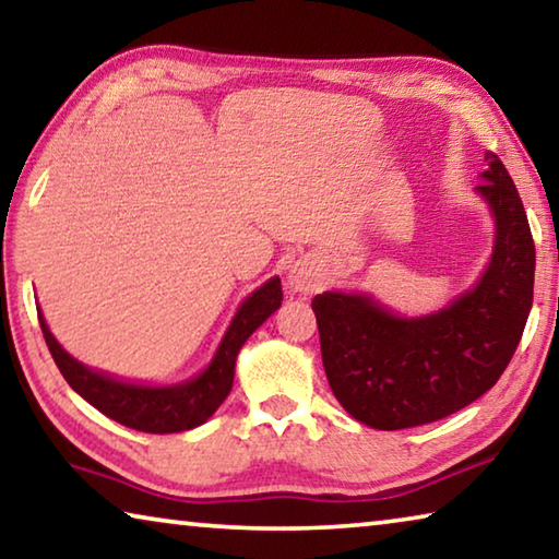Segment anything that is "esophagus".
Listing matches in <instances>:
<instances>
[{"instance_id":"esophagus-1","label":"esophagus","mask_w":559,"mask_h":559,"mask_svg":"<svg viewBox=\"0 0 559 559\" xmlns=\"http://www.w3.org/2000/svg\"><path fill=\"white\" fill-rule=\"evenodd\" d=\"M288 286H290V290H296V293H313L318 288V278L310 269L296 266V269H290V273H288Z\"/></svg>"}]
</instances>
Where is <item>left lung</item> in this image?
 <instances>
[{"label":"left lung","instance_id":"left-lung-1","mask_svg":"<svg viewBox=\"0 0 559 559\" xmlns=\"http://www.w3.org/2000/svg\"><path fill=\"white\" fill-rule=\"evenodd\" d=\"M476 192L496 216L484 278L449 308L400 318L362 293H320V353L337 402L372 429L443 419L486 394L513 357L533 308L535 243L525 206L496 153Z\"/></svg>","mask_w":559,"mask_h":559}]
</instances>
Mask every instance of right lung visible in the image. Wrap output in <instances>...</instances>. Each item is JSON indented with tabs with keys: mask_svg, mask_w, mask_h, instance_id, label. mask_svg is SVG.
<instances>
[{
	"mask_svg": "<svg viewBox=\"0 0 559 559\" xmlns=\"http://www.w3.org/2000/svg\"><path fill=\"white\" fill-rule=\"evenodd\" d=\"M281 300V278H271L259 290H253L241 302L239 313L234 316L212 365L200 377H194V380L175 386L130 384L112 380L108 374L93 372L56 343V337L49 333V325L44 323L41 310L39 325L56 367H59L63 380L71 384L73 392H79L83 400L110 416L112 421L122 424V427L145 433H175L200 427L219 409L226 394L231 392L234 365L241 345L263 320L276 313Z\"/></svg>",
	"mask_w": 559,
	"mask_h": 559,
	"instance_id": "obj_1",
	"label": "right lung"
}]
</instances>
